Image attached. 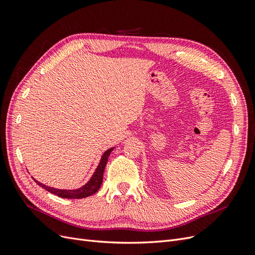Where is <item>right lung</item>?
Here are the masks:
<instances>
[{"label": "right lung", "instance_id": "1", "mask_svg": "<svg viewBox=\"0 0 255 255\" xmlns=\"http://www.w3.org/2000/svg\"><path fill=\"white\" fill-rule=\"evenodd\" d=\"M114 150V148H111L107 151H105V153L103 154V156L100 160V164L97 167L95 173L92 174L91 179L84 185V186L80 187L79 189H71V190H66V189H56L53 187H49L45 186V185L39 183L38 181L35 180V182L39 185L40 187L44 188L45 190L50 191L51 194L56 195L60 198H66V199H82V198H86L89 197L91 195L96 194V192L99 190L100 186L103 182V173H104V169L106 166L107 160H109V156L110 154L112 153V151Z\"/></svg>", "mask_w": 255, "mask_h": 255}]
</instances>
